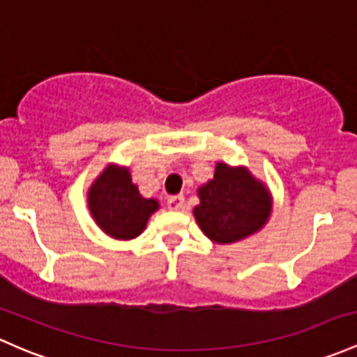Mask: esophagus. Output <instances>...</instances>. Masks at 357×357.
<instances>
[{"instance_id":"1","label":"esophagus","mask_w":357,"mask_h":357,"mask_svg":"<svg viewBox=\"0 0 357 357\" xmlns=\"http://www.w3.org/2000/svg\"><path fill=\"white\" fill-rule=\"evenodd\" d=\"M185 204V197L183 195H174V197L167 198V207L171 210H181Z\"/></svg>"}]
</instances>
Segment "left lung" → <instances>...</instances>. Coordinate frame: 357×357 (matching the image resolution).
I'll return each instance as SVG.
<instances>
[{"label": "left lung", "mask_w": 357, "mask_h": 357, "mask_svg": "<svg viewBox=\"0 0 357 357\" xmlns=\"http://www.w3.org/2000/svg\"><path fill=\"white\" fill-rule=\"evenodd\" d=\"M198 197L195 219L205 236L220 245L257 232L270 213L267 188L245 167L217 164L213 179L198 190Z\"/></svg>", "instance_id": "8db88e82"}]
</instances>
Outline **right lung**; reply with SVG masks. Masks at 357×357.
Instances as JSON below:
<instances>
[{
    "label": "right lung",
    "instance_id": "add662e5",
    "mask_svg": "<svg viewBox=\"0 0 357 357\" xmlns=\"http://www.w3.org/2000/svg\"><path fill=\"white\" fill-rule=\"evenodd\" d=\"M89 208L106 234L131 239L144 231L150 213L159 208V204L153 198L142 197L128 169L109 166L90 186Z\"/></svg>",
    "mask_w": 357,
    "mask_h": 357
}]
</instances>
